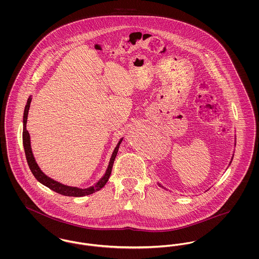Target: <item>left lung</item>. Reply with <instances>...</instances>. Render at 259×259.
Here are the masks:
<instances>
[{"instance_id":"8db88e82","label":"left lung","mask_w":259,"mask_h":259,"mask_svg":"<svg viewBox=\"0 0 259 259\" xmlns=\"http://www.w3.org/2000/svg\"><path fill=\"white\" fill-rule=\"evenodd\" d=\"M235 141H236V139H235ZM232 158H233V156L231 157V160H230V162H229V165H230V163H231V161H232ZM160 186H161V185H159ZM161 187H163V186H161Z\"/></svg>"}]
</instances>
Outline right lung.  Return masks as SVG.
I'll list each match as a JSON object with an SVG mask.
<instances>
[{"label":"right lung","mask_w":259,"mask_h":259,"mask_svg":"<svg viewBox=\"0 0 259 259\" xmlns=\"http://www.w3.org/2000/svg\"><path fill=\"white\" fill-rule=\"evenodd\" d=\"M31 101H32V96L29 97V99L27 101V105L25 107V111H24V117H23V145H24V149H25V153H26L28 164L30 166V169H31L32 174L37 179V182H39L41 185H46L50 189H52V190H54V191H56V192H58V193H60L62 195H66V196L79 197V196H84V195L92 194V193L102 189L106 185V184L108 183V181H109V179L111 177L113 161L115 159V156L117 154V150H118V148H119V145L122 142V139L119 140V142L117 143L116 147L113 149L111 159H110V162H109V165H108V168H107L104 177L98 183H96L93 186H90L88 188H79V187H76V186L63 185V184H61V183L51 179L47 175H45L41 171V169L39 168V166L37 165V161H36V159L34 157L32 148H31L30 134L27 131V120H28V113H29V110H30Z\"/></svg>","instance_id":"add662e5"}]
</instances>
